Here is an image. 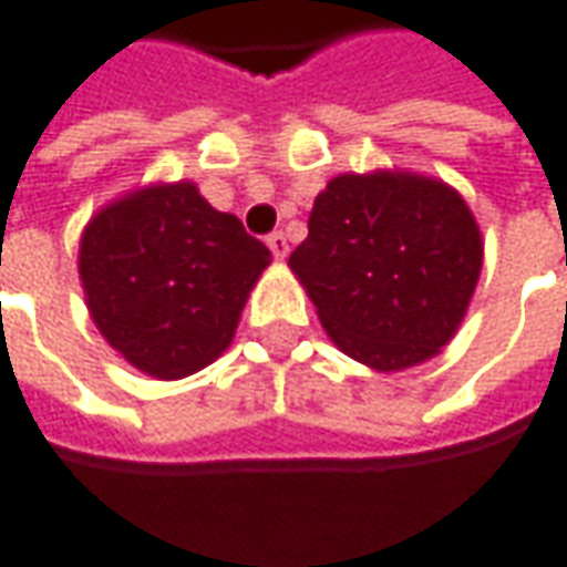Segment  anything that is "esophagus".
I'll return each instance as SVG.
<instances>
[{"label":"esophagus","mask_w":567,"mask_h":567,"mask_svg":"<svg viewBox=\"0 0 567 567\" xmlns=\"http://www.w3.org/2000/svg\"><path fill=\"white\" fill-rule=\"evenodd\" d=\"M266 245H269V250H272V257H276V260H285V257H288V241H285L282 231H272V235L266 238Z\"/></svg>","instance_id":"obj_1"}]
</instances>
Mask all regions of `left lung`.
Returning a JSON list of instances; mask_svg holds the SVG:
<instances>
[{"mask_svg": "<svg viewBox=\"0 0 567 567\" xmlns=\"http://www.w3.org/2000/svg\"><path fill=\"white\" fill-rule=\"evenodd\" d=\"M288 266L339 351L399 373L455 339L483 269V235L442 178L344 172L317 194Z\"/></svg>", "mask_w": 567, "mask_h": 567, "instance_id": "1", "label": "left lung"}]
</instances>
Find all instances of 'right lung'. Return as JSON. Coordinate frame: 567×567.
Masks as SVG:
<instances>
[{"label":"right lung","instance_id":"right-lung-1","mask_svg":"<svg viewBox=\"0 0 567 567\" xmlns=\"http://www.w3.org/2000/svg\"><path fill=\"white\" fill-rule=\"evenodd\" d=\"M272 254L194 182H153L109 200L81 231L90 320L134 370L185 380L235 339Z\"/></svg>","mask_w":567,"mask_h":567}]
</instances>
